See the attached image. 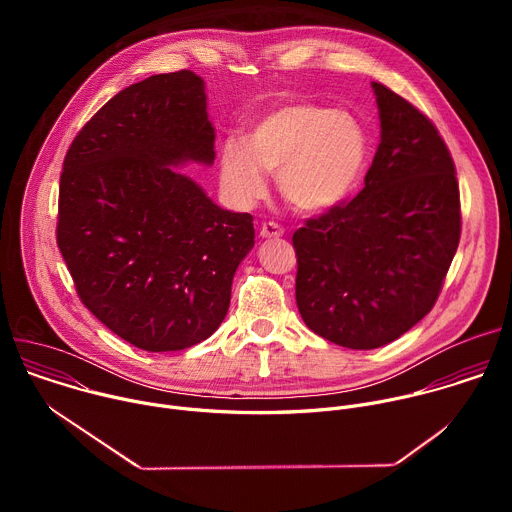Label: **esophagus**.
Returning a JSON list of instances; mask_svg holds the SVG:
<instances>
[{
	"instance_id": "1",
	"label": "esophagus",
	"mask_w": 512,
	"mask_h": 512,
	"mask_svg": "<svg viewBox=\"0 0 512 512\" xmlns=\"http://www.w3.org/2000/svg\"><path fill=\"white\" fill-rule=\"evenodd\" d=\"M259 233H261L263 239H277V237H283V229H281L277 223H273V221L263 223Z\"/></svg>"
}]
</instances>
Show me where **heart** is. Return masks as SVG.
<instances>
[{
    "mask_svg": "<svg viewBox=\"0 0 512 512\" xmlns=\"http://www.w3.org/2000/svg\"><path fill=\"white\" fill-rule=\"evenodd\" d=\"M367 154V133L352 113L289 101L263 115L245 143H225L221 184L233 204L247 208L267 192L265 172H277L291 206L324 212L354 190Z\"/></svg>",
    "mask_w": 512,
    "mask_h": 512,
    "instance_id": "1",
    "label": "heart"
}]
</instances>
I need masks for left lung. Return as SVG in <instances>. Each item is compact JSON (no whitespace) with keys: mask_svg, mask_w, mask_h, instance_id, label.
Listing matches in <instances>:
<instances>
[{"mask_svg":"<svg viewBox=\"0 0 512 512\" xmlns=\"http://www.w3.org/2000/svg\"><path fill=\"white\" fill-rule=\"evenodd\" d=\"M373 89L381 143L364 188L291 239L306 326L354 350L385 346L431 312L462 233L456 166L440 131L389 87Z\"/></svg>","mask_w":512,"mask_h":512,"instance_id":"obj_1","label":"left lung"}]
</instances>
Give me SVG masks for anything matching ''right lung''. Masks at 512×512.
Wrapping results in <instances>:
<instances>
[{
    "mask_svg": "<svg viewBox=\"0 0 512 512\" xmlns=\"http://www.w3.org/2000/svg\"><path fill=\"white\" fill-rule=\"evenodd\" d=\"M212 164L204 83L154 75L107 101L72 139L56 243L85 308L129 344L168 352L225 320L253 216L216 206L174 166Z\"/></svg>",
    "mask_w": 512,
    "mask_h": 512,
    "instance_id": "right-lung-1",
    "label": "right lung"
}]
</instances>
